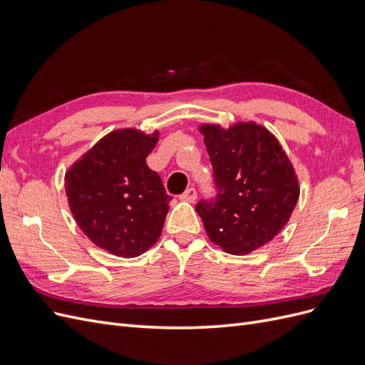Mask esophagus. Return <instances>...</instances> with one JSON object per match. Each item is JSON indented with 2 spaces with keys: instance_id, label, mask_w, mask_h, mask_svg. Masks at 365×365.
<instances>
[{
  "instance_id": "1",
  "label": "esophagus",
  "mask_w": 365,
  "mask_h": 365,
  "mask_svg": "<svg viewBox=\"0 0 365 365\" xmlns=\"http://www.w3.org/2000/svg\"><path fill=\"white\" fill-rule=\"evenodd\" d=\"M181 200L187 201V202H195L196 200V189L195 187H189L182 195H181Z\"/></svg>"
}]
</instances>
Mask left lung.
<instances>
[{"instance_id": "obj_1", "label": "left lung", "mask_w": 365, "mask_h": 365, "mask_svg": "<svg viewBox=\"0 0 365 365\" xmlns=\"http://www.w3.org/2000/svg\"><path fill=\"white\" fill-rule=\"evenodd\" d=\"M213 165L216 195L195 205L208 237L231 254H247L279 235L298 201L289 158L256 123L201 128Z\"/></svg>"}]
</instances>
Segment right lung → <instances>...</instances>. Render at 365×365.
<instances>
[{
    "instance_id": "1",
    "label": "right lung",
    "mask_w": 365,
    "mask_h": 365,
    "mask_svg": "<svg viewBox=\"0 0 365 365\" xmlns=\"http://www.w3.org/2000/svg\"><path fill=\"white\" fill-rule=\"evenodd\" d=\"M157 141L158 132L114 130L65 175L77 225L115 256L137 257L161 235L172 196L146 163Z\"/></svg>"
}]
</instances>
